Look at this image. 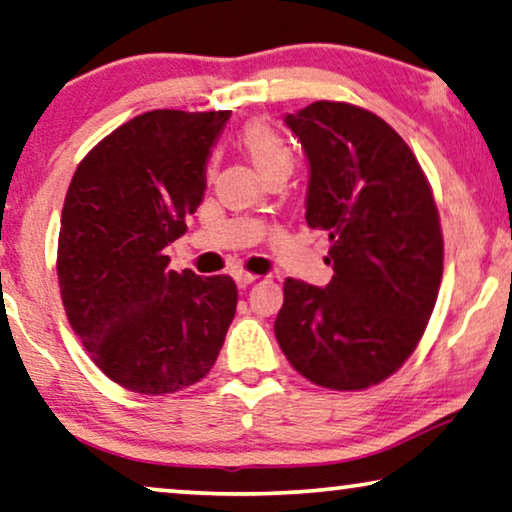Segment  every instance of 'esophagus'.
<instances>
[{
  "label": "esophagus",
  "mask_w": 512,
  "mask_h": 512,
  "mask_svg": "<svg viewBox=\"0 0 512 512\" xmlns=\"http://www.w3.org/2000/svg\"><path fill=\"white\" fill-rule=\"evenodd\" d=\"M234 280H236V285H239V287H248V285L255 283L257 276H255V273H248V271H236Z\"/></svg>",
  "instance_id": "esophagus-1"
}]
</instances>
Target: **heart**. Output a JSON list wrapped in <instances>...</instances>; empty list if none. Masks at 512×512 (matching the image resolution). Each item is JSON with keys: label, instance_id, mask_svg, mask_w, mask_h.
Listing matches in <instances>:
<instances>
[{"label": "heart", "instance_id": "b5f03b06", "mask_svg": "<svg viewBox=\"0 0 512 512\" xmlns=\"http://www.w3.org/2000/svg\"><path fill=\"white\" fill-rule=\"evenodd\" d=\"M241 146L262 176L290 174L294 167V153L287 141L269 122H250L241 132Z\"/></svg>", "mask_w": 512, "mask_h": 512}]
</instances>
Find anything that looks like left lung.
<instances>
[{"mask_svg": "<svg viewBox=\"0 0 512 512\" xmlns=\"http://www.w3.org/2000/svg\"><path fill=\"white\" fill-rule=\"evenodd\" d=\"M306 150V222L325 229L322 287L287 278L278 345L301 376L355 392L383 383L413 355L443 278V234L424 171L376 113L315 102L285 115Z\"/></svg>", "mask_w": 512, "mask_h": 512, "instance_id": "left-lung-1", "label": "left lung"}]
</instances>
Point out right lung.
<instances>
[{"mask_svg": "<svg viewBox=\"0 0 512 512\" xmlns=\"http://www.w3.org/2000/svg\"><path fill=\"white\" fill-rule=\"evenodd\" d=\"M232 111L157 109L97 143L71 178L57 241L69 325L129 392L174 394L213 369L236 313L229 276L169 271Z\"/></svg>", "mask_w": 512, "mask_h": 512, "instance_id": "add662e5", "label": "right lung"}]
</instances>
